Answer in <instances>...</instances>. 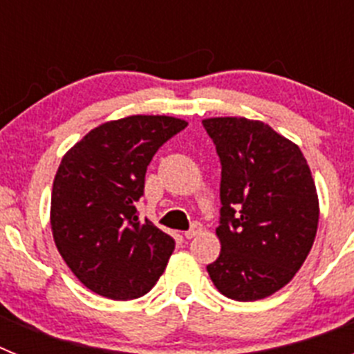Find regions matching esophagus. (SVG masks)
I'll return each instance as SVG.
<instances>
[{
  "label": "esophagus",
  "instance_id": "1",
  "mask_svg": "<svg viewBox=\"0 0 354 354\" xmlns=\"http://www.w3.org/2000/svg\"><path fill=\"white\" fill-rule=\"evenodd\" d=\"M200 232H202V225H200L198 221H195V223L189 227V230H186V232H184V236H186V239H192V237L198 236Z\"/></svg>",
  "mask_w": 354,
  "mask_h": 354
}]
</instances>
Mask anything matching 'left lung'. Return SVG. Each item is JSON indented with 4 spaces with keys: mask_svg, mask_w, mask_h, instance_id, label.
<instances>
[{
    "mask_svg": "<svg viewBox=\"0 0 354 354\" xmlns=\"http://www.w3.org/2000/svg\"><path fill=\"white\" fill-rule=\"evenodd\" d=\"M221 162L216 289L236 301L268 298L292 280L314 245L319 200L298 145L243 117L202 120Z\"/></svg>",
    "mask_w": 354,
    "mask_h": 354,
    "instance_id": "left-lung-1",
    "label": "left lung"
}]
</instances>
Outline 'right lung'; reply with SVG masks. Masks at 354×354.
Returning a JSON list of instances; mask_svg holds the SVG:
<instances>
[{
	"instance_id": "obj_1",
	"label": "right lung",
	"mask_w": 354,
	"mask_h": 354,
	"mask_svg": "<svg viewBox=\"0 0 354 354\" xmlns=\"http://www.w3.org/2000/svg\"><path fill=\"white\" fill-rule=\"evenodd\" d=\"M187 122L133 115L101 124L62 159L51 195V228L65 264L92 292L127 301L149 292L168 264L175 241L134 202L147 167Z\"/></svg>"
}]
</instances>
